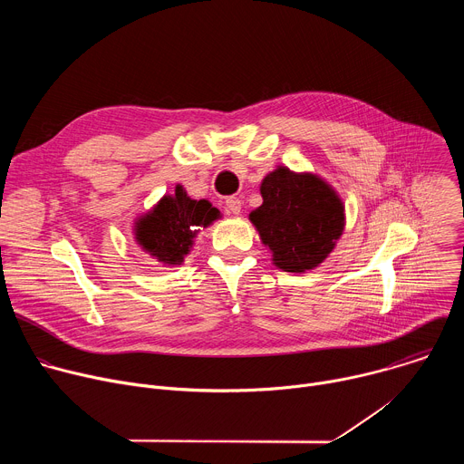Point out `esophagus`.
<instances>
[{"mask_svg": "<svg viewBox=\"0 0 464 464\" xmlns=\"http://www.w3.org/2000/svg\"><path fill=\"white\" fill-rule=\"evenodd\" d=\"M240 198L238 196H229V198H226V208H227V211L229 213H233V215H238L240 213Z\"/></svg>", "mask_w": 464, "mask_h": 464, "instance_id": "34e87169", "label": "esophagus"}]
</instances>
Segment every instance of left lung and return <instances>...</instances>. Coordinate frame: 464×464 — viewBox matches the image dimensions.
Listing matches in <instances>:
<instances>
[{"label":"left lung","instance_id":"left-lung-1","mask_svg":"<svg viewBox=\"0 0 464 464\" xmlns=\"http://www.w3.org/2000/svg\"><path fill=\"white\" fill-rule=\"evenodd\" d=\"M262 206L249 215L262 242L285 272L315 268L343 233V204L336 192L312 174L279 167L260 185Z\"/></svg>","mask_w":464,"mask_h":464}]
</instances>
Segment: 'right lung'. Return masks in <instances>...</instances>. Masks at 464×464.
<instances>
[{"mask_svg":"<svg viewBox=\"0 0 464 464\" xmlns=\"http://www.w3.org/2000/svg\"><path fill=\"white\" fill-rule=\"evenodd\" d=\"M220 211L208 200H190L181 185L138 222L136 238L145 251L165 264H179L192 246L194 233L208 227Z\"/></svg>","mask_w":464,"mask_h":464,"instance_id":"right-lung-1","label":"right lung"}]
</instances>
